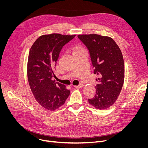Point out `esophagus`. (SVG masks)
<instances>
[{
  "label": "esophagus",
  "mask_w": 148,
  "mask_h": 148,
  "mask_svg": "<svg viewBox=\"0 0 148 148\" xmlns=\"http://www.w3.org/2000/svg\"><path fill=\"white\" fill-rule=\"evenodd\" d=\"M83 86H83L82 84H79V85L77 86H74V87L76 88H82Z\"/></svg>",
  "instance_id": "34e87169"
}]
</instances>
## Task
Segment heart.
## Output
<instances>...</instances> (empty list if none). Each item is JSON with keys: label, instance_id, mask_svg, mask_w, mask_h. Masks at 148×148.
<instances>
[{"label": "heart", "instance_id": "b5f03b06", "mask_svg": "<svg viewBox=\"0 0 148 148\" xmlns=\"http://www.w3.org/2000/svg\"><path fill=\"white\" fill-rule=\"evenodd\" d=\"M72 51H73V55L78 54V53H83V52H86V50L84 49L82 46H79V45H76L75 46L73 49H72Z\"/></svg>", "mask_w": 148, "mask_h": 148}]
</instances>
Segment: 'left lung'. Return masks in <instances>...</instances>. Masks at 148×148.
Returning a JSON list of instances; mask_svg holds the SVG:
<instances>
[{
  "label": "left lung",
  "instance_id": "obj_1",
  "mask_svg": "<svg viewBox=\"0 0 148 148\" xmlns=\"http://www.w3.org/2000/svg\"><path fill=\"white\" fill-rule=\"evenodd\" d=\"M78 37L90 52L96 79L95 95L89 103L98 110L107 109L115 103L122 90L125 77L122 52L115 41L108 36L81 34Z\"/></svg>",
  "mask_w": 148,
  "mask_h": 148
}]
</instances>
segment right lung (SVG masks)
I'll return each mask as SVG.
<instances>
[{"mask_svg":"<svg viewBox=\"0 0 148 148\" xmlns=\"http://www.w3.org/2000/svg\"><path fill=\"white\" fill-rule=\"evenodd\" d=\"M75 36L57 33L42 35L31 47L27 71L29 86L37 102L46 110L58 108L70 95L65 86L51 78L61 50Z\"/></svg>","mask_w":148,"mask_h":148,"instance_id":"1","label":"right lung"}]
</instances>
